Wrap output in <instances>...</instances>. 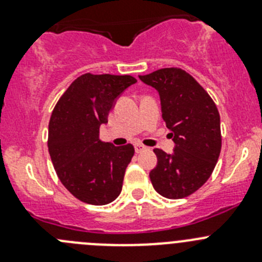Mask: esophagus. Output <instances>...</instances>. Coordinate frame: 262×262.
I'll list each match as a JSON object with an SVG mask.
<instances>
[{"label": "esophagus", "mask_w": 262, "mask_h": 262, "mask_svg": "<svg viewBox=\"0 0 262 262\" xmlns=\"http://www.w3.org/2000/svg\"><path fill=\"white\" fill-rule=\"evenodd\" d=\"M145 149H147V147H144V145L140 144V143H136V144H135V151H136V154H140V152L145 151Z\"/></svg>", "instance_id": "34e87169"}]
</instances>
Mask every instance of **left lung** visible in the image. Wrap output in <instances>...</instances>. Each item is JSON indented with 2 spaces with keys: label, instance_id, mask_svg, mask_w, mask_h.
<instances>
[{
  "label": "left lung",
  "instance_id": "obj_1",
  "mask_svg": "<svg viewBox=\"0 0 262 262\" xmlns=\"http://www.w3.org/2000/svg\"><path fill=\"white\" fill-rule=\"evenodd\" d=\"M159 92L163 119L176 147L172 155L155 148L149 173L155 190L169 200L190 195L211 176L221 155V117L209 93L181 68L139 76Z\"/></svg>",
  "mask_w": 262,
  "mask_h": 262
}]
</instances>
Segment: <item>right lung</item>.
I'll return each instance as SVG.
<instances>
[{"label": "right lung", "instance_id": "1", "mask_svg": "<svg viewBox=\"0 0 262 262\" xmlns=\"http://www.w3.org/2000/svg\"><path fill=\"white\" fill-rule=\"evenodd\" d=\"M136 82L133 76L92 75L76 78L64 92L48 124V152L61 184L77 200L107 205L122 191L133 144L115 147L99 139L115 99Z\"/></svg>", "mask_w": 262, "mask_h": 262}]
</instances>
